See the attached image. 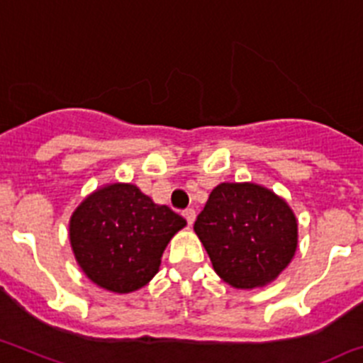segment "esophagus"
<instances>
[{"label":"esophagus","mask_w":363,"mask_h":363,"mask_svg":"<svg viewBox=\"0 0 363 363\" xmlns=\"http://www.w3.org/2000/svg\"><path fill=\"white\" fill-rule=\"evenodd\" d=\"M184 216H185V219H187L189 225H192L196 219V211L194 208H187V211H184Z\"/></svg>","instance_id":"34e87169"}]
</instances>
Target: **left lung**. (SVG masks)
Returning <instances> with one entry per match:
<instances>
[{"label":"left lung","mask_w":363,"mask_h":363,"mask_svg":"<svg viewBox=\"0 0 363 363\" xmlns=\"http://www.w3.org/2000/svg\"><path fill=\"white\" fill-rule=\"evenodd\" d=\"M214 272L238 290L270 284L297 250L290 205L257 184H219L194 223Z\"/></svg>","instance_id":"8db88e82"}]
</instances>
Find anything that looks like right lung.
Segmentation results:
<instances>
[{"mask_svg": "<svg viewBox=\"0 0 363 363\" xmlns=\"http://www.w3.org/2000/svg\"><path fill=\"white\" fill-rule=\"evenodd\" d=\"M187 225L133 184H109L86 196L69 218V242L89 281L131 294L160 270L172 235Z\"/></svg>", "mask_w": 363, "mask_h": 363, "instance_id": "1", "label": "right lung"}]
</instances>
